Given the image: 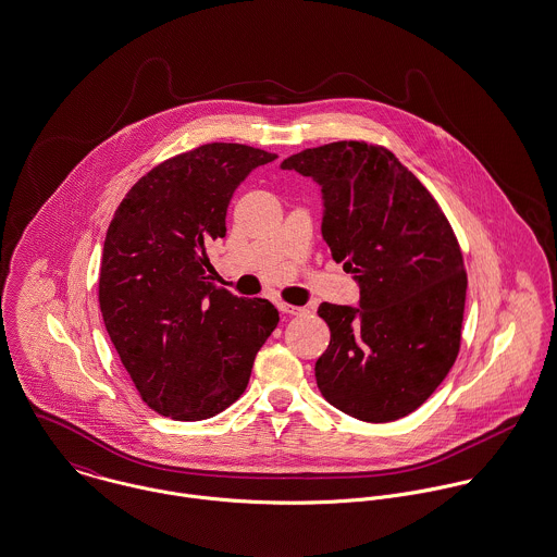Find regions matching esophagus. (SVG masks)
<instances>
[{"label":"esophagus","instance_id":"1","mask_svg":"<svg viewBox=\"0 0 557 557\" xmlns=\"http://www.w3.org/2000/svg\"><path fill=\"white\" fill-rule=\"evenodd\" d=\"M280 309L284 313H290V315H304L308 313V308H299V306H290V304H280Z\"/></svg>","mask_w":557,"mask_h":557}]
</instances>
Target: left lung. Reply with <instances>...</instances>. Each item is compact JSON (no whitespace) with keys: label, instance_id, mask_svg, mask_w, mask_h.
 <instances>
[{"label":"left lung","instance_id":"left-lung-1","mask_svg":"<svg viewBox=\"0 0 557 557\" xmlns=\"http://www.w3.org/2000/svg\"><path fill=\"white\" fill-rule=\"evenodd\" d=\"M282 169L322 186V235L361 288V308H318L331 329L315 361L318 388L359 421H397L459 355L468 273L455 231L432 191L382 145L337 140Z\"/></svg>","mask_w":557,"mask_h":557}]
</instances>
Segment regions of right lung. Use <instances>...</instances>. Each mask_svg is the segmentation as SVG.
Instances as JSON below:
<instances>
[{"mask_svg":"<svg viewBox=\"0 0 557 557\" xmlns=\"http://www.w3.org/2000/svg\"><path fill=\"white\" fill-rule=\"evenodd\" d=\"M277 153L207 143L145 173L104 239L98 301L140 399L162 417L202 421L235 404L280 322L267 299L211 280L207 246L226 235L233 191Z\"/></svg>","mask_w":557,"mask_h":557,"instance_id":"right-lung-1","label":"right lung"}]
</instances>
